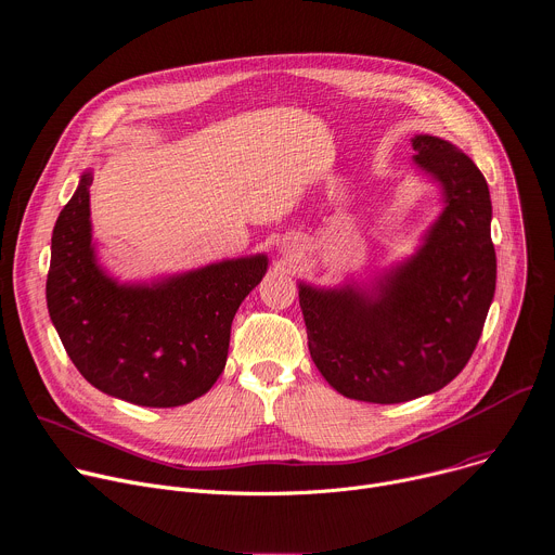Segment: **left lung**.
I'll return each instance as SVG.
<instances>
[{
    "instance_id": "8db88e82",
    "label": "left lung",
    "mask_w": 555,
    "mask_h": 555,
    "mask_svg": "<svg viewBox=\"0 0 555 555\" xmlns=\"http://www.w3.org/2000/svg\"><path fill=\"white\" fill-rule=\"evenodd\" d=\"M413 150L444 190V211L424 245L373 289L299 283L314 365L332 388L359 401H411L451 384L495 294L487 178L449 140L415 135Z\"/></svg>"
}]
</instances>
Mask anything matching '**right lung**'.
Here are the masks:
<instances>
[{"label": "right lung", "mask_w": 555, "mask_h": 555, "mask_svg": "<svg viewBox=\"0 0 555 555\" xmlns=\"http://www.w3.org/2000/svg\"><path fill=\"white\" fill-rule=\"evenodd\" d=\"M85 171L51 238L47 306L62 346L98 390L150 409L205 395L228 361L234 314L268 256L232 258L152 285L118 283L95 258Z\"/></svg>", "instance_id": "1"}]
</instances>
